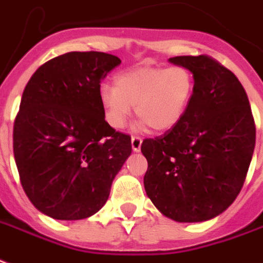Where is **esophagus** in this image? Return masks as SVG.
Segmentation results:
<instances>
[{
	"label": "esophagus",
	"mask_w": 263,
	"mask_h": 263,
	"mask_svg": "<svg viewBox=\"0 0 263 263\" xmlns=\"http://www.w3.org/2000/svg\"><path fill=\"white\" fill-rule=\"evenodd\" d=\"M131 145H132V149H134V152H139L140 145H142V139H140L139 136L132 135Z\"/></svg>",
	"instance_id": "1"
}]
</instances>
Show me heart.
<instances>
[{"mask_svg": "<svg viewBox=\"0 0 263 263\" xmlns=\"http://www.w3.org/2000/svg\"><path fill=\"white\" fill-rule=\"evenodd\" d=\"M196 91L193 71L182 65L142 66L118 74L114 87H102L100 103L110 127L127 124L135 105L140 125L168 131L183 120Z\"/></svg>", "mask_w": 263, "mask_h": 263, "instance_id": "obj_1", "label": "heart"}]
</instances>
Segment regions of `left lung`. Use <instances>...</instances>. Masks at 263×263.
<instances>
[{"label":"left lung","instance_id":"obj_1","mask_svg":"<svg viewBox=\"0 0 263 263\" xmlns=\"http://www.w3.org/2000/svg\"><path fill=\"white\" fill-rule=\"evenodd\" d=\"M196 91L185 117L164 135L142 142L145 190L161 214L178 222L219 215L243 187L255 147V123L237 77L208 55L175 56Z\"/></svg>","mask_w":263,"mask_h":263}]
</instances>
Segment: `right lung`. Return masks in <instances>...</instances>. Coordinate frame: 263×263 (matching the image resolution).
I'll return each mask as SVG.
<instances>
[{"instance_id": "add662e5", "label": "right lung", "mask_w": 263, "mask_h": 263, "mask_svg": "<svg viewBox=\"0 0 263 263\" xmlns=\"http://www.w3.org/2000/svg\"><path fill=\"white\" fill-rule=\"evenodd\" d=\"M120 63L105 52H69L40 66L23 91L16 167L26 196L53 219L99 211L131 154V136L107 124L99 98L102 80Z\"/></svg>"}]
</instances>
